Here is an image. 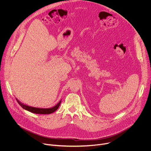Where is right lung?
I'll return each mask as SVG.
<instances>
[{"mask_svg": "<svg viewBox=\"0 0 151 151\" xmlns=\"http://www.w3.org/2000/svg\"><path fill=\"white\" fill-rule=\"evenodd\" d=\"M16 100L18 104L22 107L24 109L36 114H50L51 113H53L58 108L61 102V100H60V101L55 106H54L52 107H51V108H37V107H32L24 104L23 103L19 101L17 99H16Z\"/></svg>", "mask_w": 151, "mask_h": 151, "instance_id": "add662e5", "label": "right lung"}]
</instances>
